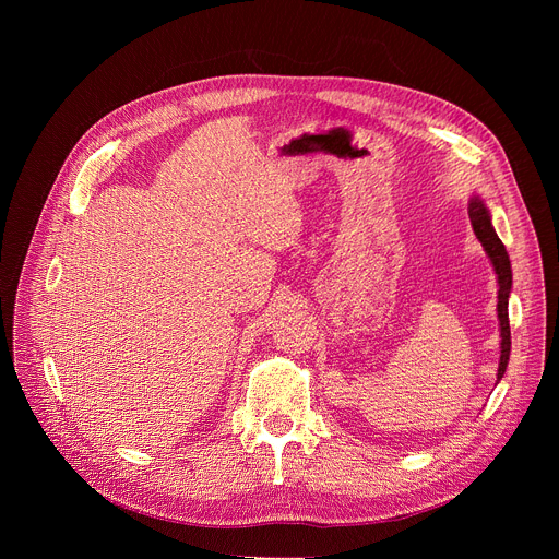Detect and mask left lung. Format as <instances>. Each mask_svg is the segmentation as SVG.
Listing matches in <instances>:
<instances>
[{"label": "left lung", "instance_id": "1", "mask_svg": "<svg viewBox=\"0 0 559 559\" xmlns=\"http://www.w3.org/2000/svg\"><path fill=\"white\" fill-rule=\"evenodd\" d=\"M468 218L473 225V231L477 236V241L483 243L493 272L498 276V321H500V365H498V382L504 378L509 356H511V328H509V296H511V285H513V272H511V261L507 254V248L498 238L493 223H491V212L487 203L473 194L468 199Z\"/></svg>", "mask_w": 559, "mask_h": 559}]
</instances>
